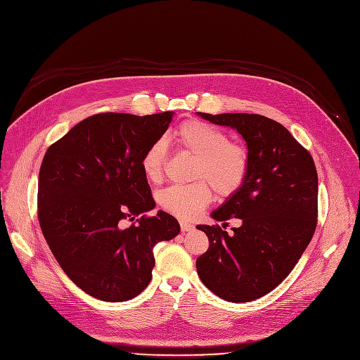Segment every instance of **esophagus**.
<instances>
[{
    "label": "esophagus",
    "instance_id": "obj_1",
    "mask_svg": "<svg viewBox=\"0 0 360 360\" xmlns=\"http://www.w3.org/2000/svg\"><path fill=\"white\" fill-rule=\"evenodd\" d=\"M180 229H181V231H183V233H187V231L194 230V226H193V224H190V223H184V221H181V223H180Z\"/></svg>",
    "mask_w": 360,
    "mask_h": 360
}]
</instances>
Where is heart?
Returning <instances> with one entry per match:
<instances>
[{
	"label": "heart",
	"instance_id": "obj_1",
	"mask_svg": "<svg viewBox=\"0 0 360 360\" xmlns=\"http://www.w3.org/2000/svg\"><path fill=\"white\" fill-rule=\"evenodd\" d=\"M173 139L179 148L197 158L191 179L186 186H172L159 195L165 211L180 220H193L210 204L211 188L219 197L238 193L250 174V153L238 141L229 140L220 127L190 119L177 126ZM167 162V146L158 140L146 149L140 167L150 183H160Z\"/></svg>",
	"mask_w": 360,
	"mask_h": 360
}]
</instances>
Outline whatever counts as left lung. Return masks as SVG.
<instances>
[{
	"mask_svg": "<svg viewBox=\"0 0 360 360\" xmlns=\"http://www.w3.org/2000/svg\"><path fill=\"white\" fill-rule=\"evenodd\" d=\"M198 115L236 129L247 141L245 184L211 217L240 220L233 234L197 226L208 250L195 261L201 282L229 302L258 300L290 275L318 223V173L311 153L281 123L254 113Z\"/></svg>",
	"mask_w": 360,
	"mask_h": 360,
	"instance_id": "left-lung-1",
	"label": "left lung"
}]
</instances>
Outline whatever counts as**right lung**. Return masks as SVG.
<instances>
[{
  "label": "right lung",
  "instance_id": "obj_1",
  "mask_svg": "<svg viewBox=\"0 0 360 360\" xmlns=\"http://www.w3.org/2000/svg\"><path fill=\"white\" fill-rule=\"evenodd\" d=\"M173 112L98 113L51 145L38 179V220L63 272L108 302L137 297L152 279L153 247L180 233L173 215H146L156 202L140 167ZM123 219L131 221L123 229Z\"/></svg>",
  "mask_w": 360,
  "mask_h": 360
}]
</instances>
